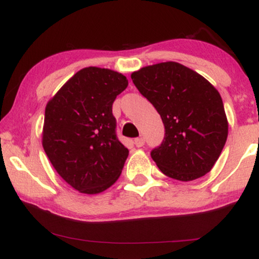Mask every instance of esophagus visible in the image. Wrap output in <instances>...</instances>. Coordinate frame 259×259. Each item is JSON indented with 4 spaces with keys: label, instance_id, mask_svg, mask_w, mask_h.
<instances>
[{
    "label": "esophagus",
    "instance_id": "obj_1",
    "mask_svg": "<svg viewBox=\"0 0 259 259\" xmlns=\"http://www.w3.org/2000/svg\"><path fill=\"white\" fill-rule=\"evenodd\" d=\"M143 145H145V139L143 137H137V139H135V146L136 147H142Z\"/></svg>",
    "mask_w": 259,
    "mask_h": 259
}]
</instances>
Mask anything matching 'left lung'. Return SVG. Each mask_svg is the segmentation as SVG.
Segmentation results:
<instances>
[{
	"label": "left lung",
	"mask_w": 259,
	"mask_h": 259,
	"mask_svg": "<svg viewBox=\"0 0 259 259\" xmlns=\"http://www.w3.org/2000/svg\"><path fill=\"white\" fill-rule=\"evenodd\" d=\"M132 80L165 125V139L150 153L160 171L181 182L207 175L228 136L217 88L195 70L171 61L141 68Z\"/></svg>",
	"instance_id": "8db88e82"
}]
</instances>
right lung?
I'll use <instances>...</instances> for the list:
<instances>
[{"mask_svg": "<svg viewBox=\"0 0 259 259\" xmlns=\"http://www.w3.org/2000/svg\"><path fill=\"white\" fill-rule=\"evenodd\" d=\"M126 87L118 71L87 67L48 101L42 148L62 179L81 194L105 191L122 173L129 150L116 136L112 104Z\"/></svg>", "mask_w": 259, "mask_h": 259, "instance_id": "add662e5", "label": "right lung"}]
</instances>
